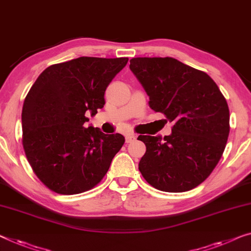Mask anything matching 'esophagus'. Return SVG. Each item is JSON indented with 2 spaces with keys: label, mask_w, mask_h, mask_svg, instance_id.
Masks as SVG:
<instances>
[{
  "label": "esophagus",
  "mask_w": 251,
  "mask_h": 251,
  "mask_svg": "<svg viewBox=\"0 0 251 251\" xmlns=\"http://www.w3.org/2000/svg\"><path fill=\"white\" fill-rule=\"evenodd\" d=\"M125 140H126V143H130V142L136 140V135L133 133H127L125 135Z\"/></svg>",
  "instance_id": "1"
}]
</instances>
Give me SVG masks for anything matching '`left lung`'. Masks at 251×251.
Listing matches in <instances>:
<instances>
[{
	"instance_id": "left-lung-1",
	"label": "left lung",
	"mask_w": 251,
	"mask_h": 251,
	"mask_svg": "<svg viewBox=\"0 0 251 251\" xmlns=\"http://www.w3.org/2000/svg\"><path fill=\"white\" fill-rule=\"evenodd\" d=\"M129 69L143 85L150 108L174 123L170 135H140L147 151L138 169L150 185L169 193L195 188L226 149L229 107L212 77L173 57H136Z\"/></svg>"
}]
</instances>
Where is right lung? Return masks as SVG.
I'll list each match as a JSON object with an SVG mask.
<instances>
[{"label": "right lung", "mask_w": 251, "mask_h": 251, "mask_svg": "<svg viewBox=\"0 0 251 251\" xmlns=\"http://www.w3.org/2000/svg\"><path fill=\"white\" fill-rule=\"evenodd\" d=\"M128 58L78 57L43 71L22 107V145L33 173L50 190L74 195L98 185L122 149V134L87 126Z\"/></svg>", "instance_id": "obj_1"}]
</instances>
